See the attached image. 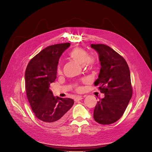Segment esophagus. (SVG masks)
Listing matches in <instances>:
<instances>
[{"label":"esophagus","mask_w":152,"mask_h":152,"mask_svg":"<svg viewBox=\"0 0 152 152\" xmlns=\"http://www.w3.org/2000/svg\"><path fill=\"white\" fill-rule=\"evenodd\" d=\"M82 99H83V97H82V96H77V97L75 99V102H77V101H79V100H81Z\"/></svg>","instance_id":"esophagus-1"}]
</instances>
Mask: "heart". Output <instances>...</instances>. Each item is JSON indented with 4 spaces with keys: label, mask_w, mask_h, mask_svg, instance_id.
Returning a JSON list of instances; mask_svg holds the SVG:
<instances>
[{
    "label": "heart",
    "mask_w": 152,
    "mask_h": 152,
    "mask_svg": "<svg viewBox=\"0 0 152 152\" xmlns=\"http://www.w3.org/2000/svg\"><path fill=\"white\" fill-rule=\"evenodd\" d=\"M70 56L77 64L82 66L84 65L88 68H93L97 64V61L94 57L90 56L87 52L80 48H76L73 49L70 53ZM57 70L59 73H61L62 67L61 64L58 65ZM77 90L80 91L81 88L77 87Z\"/></svg>",
    "instance_id": "b5f03b06"
}]
</instances>
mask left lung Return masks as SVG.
Here are the masks:
<instances>
[{
  "label": "left lung",
  "instance_id": "obj_1",
  "mask_svg": "<svg viewBox=\"0 0 152 152\" xmlns=\"http://www.w3.org/2000/svg\"><path fill=\"white\" fill-rule=\"evenodd\" d=\"M91 47L99 54L101 69L94 85H99L104 97L94 110V118L101 124H110L123 115L132 96L131 73L125 59L108 46L98 44Z\"/></svg>",
  "mask_w": 152,
  "mask_h": 152
}]
</instances>
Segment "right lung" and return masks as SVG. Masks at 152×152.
Here are the masks:
<instances>
[{
    "label": "right lung",
    "instance_id": "add662e5",
    "mask_svg": "<svg viewBox=\"0 0 152 152\" xmlns=\"http://www.w3.org/2000/svg\"><path fill=\"white\" fill-rule=\"evenodd\" d=\"M70 46L66 42L47 47L29 61L25 71L29 104L36 117L47 125L57 126L63 123L74 104L72 99L53 96L49 88L56 78L59 58Z\"/></svg>",
    "mask_w": 152,
    "mask_h": 152
}]
</instances>
